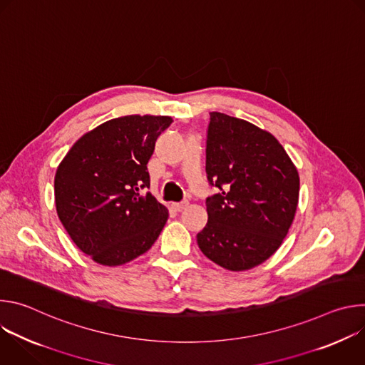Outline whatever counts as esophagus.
Wrapping results in <instances>:
<instances>
[{
	"label": "esophagus",
	"instance_id": "esophagus-1",
	"mask_svg": "<svg viewBox=\"0 0 365 365\" xmlns=\"http://www.w3.org/2000/svg\"><path fill=\"white\" fill-rule=\"evenodd\" d=\"M187 205H189V202H187V200H183V202H175V203H172V207H173V210H175L176 212H182Z\"/></svg>",
	"mask_w": 365,
	"mask_h": 365
}]
</instances>
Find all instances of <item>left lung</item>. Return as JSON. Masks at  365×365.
I'll return each mask as SVG.
<instances>
[{
	"mask_svg": "<svg viewBox=\"0 0 365 365\" xmlns=\"http://www.w3.org/2000/svg\"><path fill=\"white\" fill-rule=\"evenodd\" d=\"M207 180L220 189L206 199L200 251L231 272L264 263L282 245L299 202V173L270 133L222 113L210 114Z\"/></svg>",
	"mask_w": 365,
	"mask_h": 365,
	"instance_id": "8db88e82",
	"label": "left lung"
}]
</instances>
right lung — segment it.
<instances>
[{
    "label": "right lung",
    "instance_id": "obj_1",
    "mask_svg": "<svg viewBox=\"0 0 365 365\" xmlns=\"http://www.w3.org/2000/svg\"><path fill=\"white\" fill-rule=\"evenodd\" d=\"M169 117L125 115L82 135L55 176L59 220L73 242L102 266H121L144 254L169 212L145 192L147 163Z\"/></svg>",
    "mask_w": 365,
    "mask_h": 365
}]
</instances>
